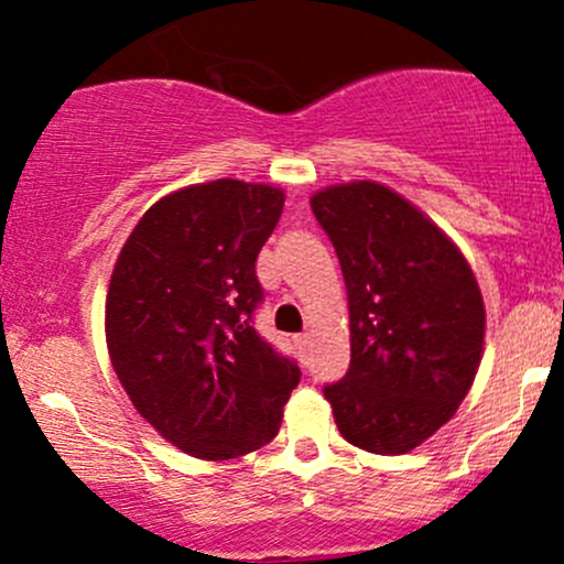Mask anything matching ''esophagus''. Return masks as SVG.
Wrapping results in <instances>:
<instances>
[{
    "instance_id": "esophagus-1",
    "label": "esophagus",
    "mask_w": 564,
    "mask_h": 564,
    "mask_svg": "<svg viewBox=\"0 0 564 564\" xmlns=\"http://www.w3.org/2000/svg\"><path fill=\"white\" fill-rule=\"evenodd\" d=\"M308 340H312V335H308V333H299V335H295V346H299V349H306Z\"/></svg>"
}]
</instances>
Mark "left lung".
Segmentation results:
<instances>
[{
    "label": "left lung",
    "instance_id": "1",
    "mask_svg": "<svg viewBox=\"0 0 564 564\" xmlns=\"http://www.w3.org/2000/svg\"><path fill=\"white\" fill-rule=\"evenodd\" d=\"M349 295L351 365L325 386L340 436L402 455L453 419L485 351V301L458 245L394 188L335 183L312 197Z\"/></svg>",
    "mask_w": 564,
    "mask_h": 564
}]
</instances>
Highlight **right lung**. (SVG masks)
<instances>
[{"mask_svg": "<svg viewBox=\"0 0 564 564\" xmlns=\"http://www.w3.org/2000/svg\"><path fill=\"white\" fill-rule=\"evenodd\" d=\"M284 192L218 178L143 213L113 263L106 346L130 402L170 445L202 460L261 451L282 426L301 367L252 330L256 258Z\"/></svg>", "mask_w": 564, "mask_h": 564, "instance_id": "1", "label": "right lung"}]
</instances>
